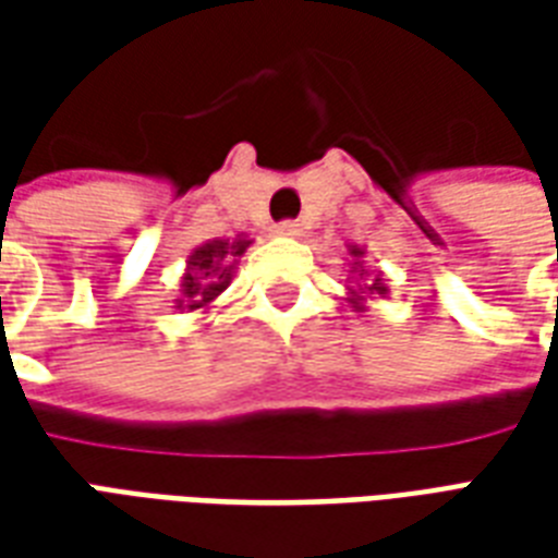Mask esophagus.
I'll list each match as a JSON object with an SVG mask.
<instances>
[{
    "mask_svg": "<svg viewBox=\"0 0 558 558\" xmlns=\"http://www.w3.org/2000/svg\"><path fill=\"white\" fill-rule=\"evenodd\" d=\"M275 232L283 235V239H295V235H302V223H299V220H283V223L275 227Z\"/></svg>",
    "mask_w": 558,
    "mask_h": 558,
    "instance_id": "1",
    "label": "esophagus"
}]
</instances>
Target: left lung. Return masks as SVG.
Returning a JSON list of instances; mask_svg holds the SVG:
<instances>
[{
	"label": "left lung",
	"instance_id": "left-lung-1",
	"mask_svg": "<svg viewBox=\"0 0 558 558\" xmlns=\"http://www.w3.org/2000/svg\"><path fill=\"white\" fill-rule=\"evenodd\" d=\"M347 256H350V278L355 287H347V304H350L352 311H359L364 314L367 311V299H386L388 295V283L383 278V271H367L364 266V247L362 244H347Z\"/></svg>",
	"mask_w": 558,
	"mask_h": 558
}]
</instances>
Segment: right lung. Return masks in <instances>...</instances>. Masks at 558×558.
Instances as JSON below:
<instances>
[{"mask_svg": "<svg viewBox=\"0 0 558 558\" xmlns=\"http://www.w3.org/2000/svg\"><path fill=\"white\" fill-rule=\"evenodd\" d=\"M254 244L244 232L235 239H208L206 244L194 247L187 259H184V275L179 280V299H175V311H187V314H208L220 292L230 287L235 266L244 256V251Z\"/></svg>", "mask_w": 558, "mask_h": 558, "instance_id": "obj_1", "label": "right lung"}]
</instances>
